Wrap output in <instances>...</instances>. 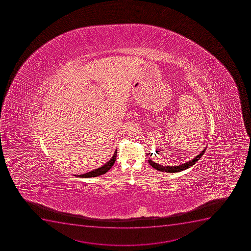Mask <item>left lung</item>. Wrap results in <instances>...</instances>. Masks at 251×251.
Here are the masks:
<instances>
[{"label": "left lung", "mask_w": 251, "mask_h": 251, "mask_svg": "<svg viewBox=\"0 0 251 251\" xmlns=\"http://www.w3.org/2000/svg\"><path fill=\"white\" fill-rule=\"evenodd\" d=\"M206 147L203 150V151H201L197 156L195 157L194 159H191L190 161L186 162V164H181L178 166H163L160 164H156L155 162L152 161V160H148L149 164L151 165L154 169H157L158 171L166 172V173H178V172L183 171L186 169H188L190 167L192 166L194 164H196V162L198 161L199 159H201V156L204 154L205 152Z\"/></svg>", "instance_id": "8db88e82"}]
</instances>
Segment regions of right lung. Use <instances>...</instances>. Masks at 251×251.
I'll use <instances>...</instances> for the list:
<instances>
[{
    "mask_svg": "<svg viewBox=\"0 0 251 251\" xmlns=\"http://www.w3.org/2000/svg\"><path fill=\"white\" fill-rule=\"evenodd\" d=\"M117 156V149L114 151V155L112 156L111 159H109V161L107 162L106 164H104L103 166L98 169L92 170V171L87 173V174H81V175H75L76 176H79V177H93V176H98L102 174H106L107 172L109 171V169H111L112 166L114 165V162L116 160Z\"/></svg>",
    "mask_w": 251,
    "mask_h": 251,
    "instance_id": "right-lung-1",
    "label": "right lung"
}]
</instances>
